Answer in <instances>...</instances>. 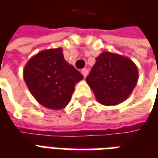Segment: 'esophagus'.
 I'll return each mask as SVG.
<instances>
[{"label": "esophagus", "mask_w": 158, "mask_h": 158, "mask_svg": "<svg viewBox=\"0 0 158 158\" xmlns=\"http://www.w3.org/2000/svg\"><path fill=\"white\" fill-rule=\"evenodd\" d=\"M81 73H82L83 76H84V77L85 78L86 76L88 75V73H89V71H88V69H82V71H81Z\"/></svg>", "instance_id": "1"}]
</instances>
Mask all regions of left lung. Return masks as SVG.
Wrapping results in <instances>:
<instances>
[{"label": "left lung", "mask_w": 158, "mask_h": 158, "mask_svg": "<svg viewBox=\"0 0 158 158\" xmlns=\"http://www.w3.org/2000/svg\"><path fill=\"white\" fill-rule=\"evenodd\" d=\"M96 60L86 82L98 102L116 106L124 102L139 79L135 62L127 56L109 52H103Z\"/></svg>", "instance_id": "8db88e82"}]
</instances>
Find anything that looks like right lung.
Instances as JSON below:
<instances>
[{
	"instance_id": "1",
	"label": "right lung",
	"mask_w": 158,
	"mask_h": 158,
	"mask_svg": "<svg viewBox=\"0 0 158 158\" xmlns=\"http://www.w3.org/2000/svg\"><path fill=\"white\" fill-rule=\"evenodd\" d=\"M83 78L66 62L61 47L38 52L23 69V79L32 96L40 105L52 110L62 109L69 104L74 86Z\"/></svg>"
}]
</instances>
